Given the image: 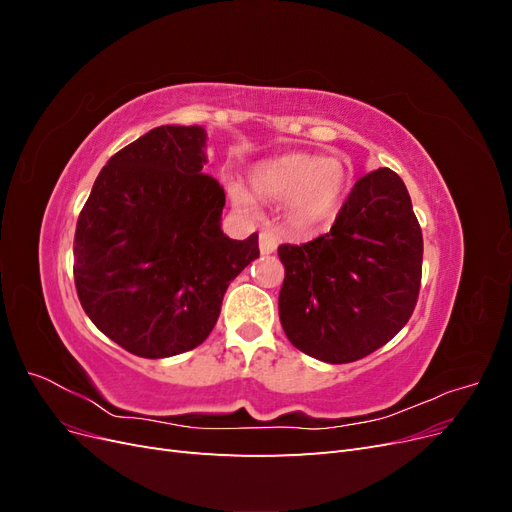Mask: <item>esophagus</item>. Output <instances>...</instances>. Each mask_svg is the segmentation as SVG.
<instances>
[{"label": "esophagus", "mask_w": 512, "mask_h": 512, "mask_svg": "<svg viewBox=\"0 0 512 512\" xmlns=\"http://www.w3.org/2000/svg\"><path fill=\"white\" fill-rule=\"evenodd\" d=\"M260 243V254H273L277 250V232L273 228H262L258 235Z\"/></svg>", "instance_id": "obj_1"}]
</instances>
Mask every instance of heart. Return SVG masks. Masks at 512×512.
<instances>
[{"instance_id": "1", "label": "heart", "mask_w": 512, "mask_h": 512, "mask_svg": "<svg viewBox=\"0 0 512 512\" xmlns=\"http://www.w3.org/2000/svg\"><path fill=\"white\" fill-rule=\"evenodd\" d=\"M348 166L339 158L312 153L262 162L250 170V188L256 196L288 205L294 224L312 228L331 220L348 190ZM228 196L237 209L252 211V198L239 183H228Z\"/></svg>"}]
</instances>
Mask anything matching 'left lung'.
Instances as JSON below:
<instances>
[{
  "mask_svg": "<svg viewBox=\"0 0 512 512\" xmlns=\"http://www.w3.org/2000/svg\"><path fill=\"white\" fill-rule=\"evenodd\" d=\"M280 320L294 348L352 363L410 320L421 288L423 235L404 181L378 168L354 183L327 235L280 245Z\"/></svg>",
  "mask_w": 512,
  "mask_h": 512,
  "instance_id": "obj_1",
  "label": "left lung"
}]
</instances>
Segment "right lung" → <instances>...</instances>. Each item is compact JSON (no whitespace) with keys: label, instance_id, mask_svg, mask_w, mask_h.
I'll return each mask as SVG.
<instances>
[{"label":"right lung","instance_id":"add662e5","mask_svg":"<svg viewBox=\"0 0 512 512\" xmlns=\"http://www.w3.org/2000/svg\"><path fill=\"white\" fill-rule=\"evenodd\" d=\"M207 132L160 126L117 151L74 232V284L91 322L143 359L200 346L258 235L222 230L226 194L203 173Z\"/></svg>","mask_w":512,"mask_h":512}]
</instances>
